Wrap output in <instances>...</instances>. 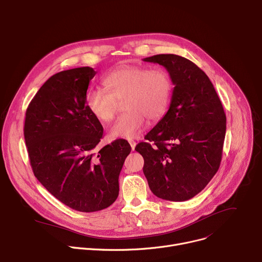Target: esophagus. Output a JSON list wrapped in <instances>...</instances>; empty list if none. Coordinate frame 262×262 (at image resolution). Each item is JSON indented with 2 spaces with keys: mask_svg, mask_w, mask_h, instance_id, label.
I'll return each mask as SVG.
<instances>
[{
  "mask_svg": "<svg viewBox=\"0 0 262 262\" xmlns=\"http://www.w3.org/2000/svg\"><path fill=\"white\" fill-rule=\"evenodd\" d=\"M128 142H129V144H130V147H132V149L134 150L135 149V147H136V142L135 141H133V140H128Z\"/></svg>",
  "mask_w": 262,
  "mask_h": 262,
  "instance_id": "esophagus-1",
  "label": "esophagus"
}]
</instances>
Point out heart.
<instances>
[{
  "mask_svg": "<svg viewBox=\"0 0 262 262\" xmlns=\"http://www.w3.org/2000/svg\"><path fill=\"white\" fill-rule=\"evenodd\" d=\"M104 90H90L85 105L90 113L101 122H110L122 102L125 111L110 128L112 138L133 139L149 121H158L167 111L172 93L169 73L162 68L121 66L103 79Z\"/></svg>",
  "mask_w": 262,
  "mask_h": 262,
  "instance_id": "obj_1",
  "label": "heart"
}]
</instances>
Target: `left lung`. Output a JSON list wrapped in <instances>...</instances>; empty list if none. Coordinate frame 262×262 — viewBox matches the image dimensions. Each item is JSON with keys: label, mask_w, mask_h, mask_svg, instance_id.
Wrapping results in <instances>:
<instances>
[{"label": "left lung", "mask_w": 262, "mask_h": 262, "mask_svg": "<svg viewBox=\"0 0 262 262\" xmlns=\"http://www.w3.org/2000/svg\"><path fill=\"white\" fill-rule=\"evenodd\" d=\"M144 61L165 67L174 88L168 112L135 149L144 159L151 192L184 202L200 193L220 168L226 114L209 77L191 60L158 54Z\"/></svg>", "instance_id": "8db88e82"}]
</instances>
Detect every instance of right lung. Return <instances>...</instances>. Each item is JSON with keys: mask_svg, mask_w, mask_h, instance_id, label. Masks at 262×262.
Wrapping results in <instances>:
<instances>
[{"mask_svg": "<svg viewBox=\"0 0 262 262\" xmlns=\"http://www.w3.org/2000/svg\"><path fill=\"white\" fill-rule=\"evenodd\" d=\"M93 68L61 71L29 103L24 126L35 178L62 204L80 212L110 207L119 194V174L132 147L116 140L97 145L103 127L85 105Z\"/></svg>", "mask_w": 262, "mask_h": 262, "instance_id": "obj_1", "label": "right lung"}]
</instances>
